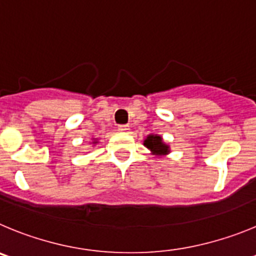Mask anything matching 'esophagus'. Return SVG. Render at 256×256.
<instances>
[{
  "label": "esophagus",
  "mask_w": 256,
  "mask_h": 256,
  "mask_svg": "<svg viewBox=\"0 0 256 256\" xmlns=\"http://www.w3.org/2000/svg\"><path fill=\"white\" fill-rule=\"evenodd\" d=\"M128 130H130V128H128V125H120L118 126V131H121V132H128Z\"/></svg>",
  "instance_id": "1"
}]
</instances>
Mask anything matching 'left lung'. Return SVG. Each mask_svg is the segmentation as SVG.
<instances>
[{
    "instance_id": "1",
    "label": "left lung",
    "mask_w": 256,
    "mask_h": 256,
    "mask_svg": "<svg viewBox=\"0 0 256 256\" xmlns=\"http://www.w3.org/2000/svg\"><path fill=\"white\" fill-rule=\"evenodd\" d=\"M144 146L150 150V153L156 156H167L168 154L171 153V148L167 142H164L163 138L158 134H149L144 139Z\"/></svg>"
}]
</instances>
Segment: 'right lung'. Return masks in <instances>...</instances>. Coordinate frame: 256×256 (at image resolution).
Here are the masks:
<instances>
[{"label":"right lung","mask_w":256,"mask_h":256,"mask_svg":"<svg viewBox=\"0 0 256 256\" xmlns=\"http://www.w3.org/2000/svg\"><path fill=\"white\" fill-rule=\"evenodd\" d=\"M92 145H96V144H98V139H96V138H93V139H92V142H90Z\"/></svg>","instance_id":"right-lung-1"}]
</instances>
